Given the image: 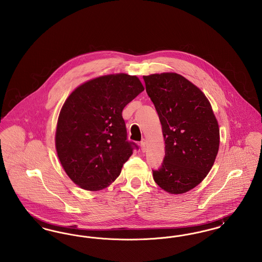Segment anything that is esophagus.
<instances>
[{"mask_svg": "<svg viewBox=\"0 0 262 262\" xmlns=\"http://www.w3.org/2000/svg\"><path fill=\"white\" fill-rule=\"evenodd\" d=\"M140 148H141L142 152H145V151H146V141H145L144 139H142V140L140 141Z\"/></svg>", "mask_w": 262, "mask_h": 262, "instance_id": "esophagus-1", "label": "esophagus"}]
</instances>
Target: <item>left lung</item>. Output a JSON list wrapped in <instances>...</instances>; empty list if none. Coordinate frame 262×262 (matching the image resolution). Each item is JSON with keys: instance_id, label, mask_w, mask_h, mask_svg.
<instances>
[{"instance_id": "obj_1", "label": "left lung", "mask_w": 262, "mask_h": 262, "mask_svg": "<svg viewBox=\"0 0 262 262\" xmlns=\"http://www.w3.org/2000/svg\"><path fill=\"white\" fill-rule=\"evenodd\" d=\"M159 116L165 157L152 170L155 183L170 193L196 187L211 170L219 149V126L200 88L174 73L143 76Z\"/></svg>"}]
</instances>
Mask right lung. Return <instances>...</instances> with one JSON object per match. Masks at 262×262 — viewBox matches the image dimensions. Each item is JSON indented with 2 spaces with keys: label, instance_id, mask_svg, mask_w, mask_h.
Here are the masks:
<instances>
[{
  "label": "right lung",
  "instance_id": "add662e5",
  "mask_svg": "<svg viewBox=\"0 0 262 262\" xmlns=\"http://www.w3.org/2000/svg\"><path fill=\"white\" fill-rule=\"evenodd\" d=\"M144 90L135 75L100 76L66 100L56 130V149L63 170L88 190L112 184L138 146L127 140L123 109Z\"/></svg>",
  "mask_w": 262,
  "mask_h": 262
}]
</instances>
